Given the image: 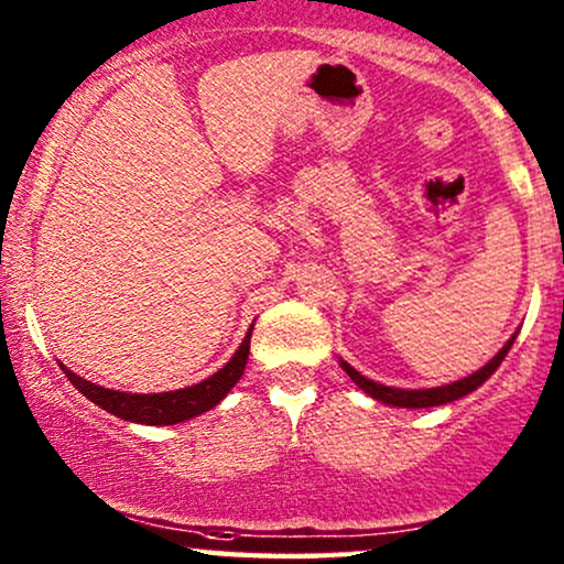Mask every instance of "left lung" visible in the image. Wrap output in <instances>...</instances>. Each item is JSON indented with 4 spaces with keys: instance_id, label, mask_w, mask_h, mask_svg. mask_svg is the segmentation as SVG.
<instances>
[{
    "instance_id": "1",
    "label": "left lung",
    "mask_w": 564,
    "mask_h": 564,
    "mask_svg": "<svg viewBox=\"0 0 564 564\" xmlns=\"http://www.w3.org/2000/svg\"><path fill=\"white\" fill-rule=\"evenodd\" d=\"M514 333L509 340L505 343V348L499 350V354L494 356L491 361L486 364V367H480L478 372H473L469 377H462V380L456 382H448V386H441V388H422V390H406V388H390V386H382V382H375L369 380V377H364L361 372H356L354 367H350L348 361L340 359V367L346 369L350 380L359 386L364 393L372 395L375 401H382L388 403V406H399V409H430V406H443V403H452V401H459L465 399V395L473 393V390H478L482 382L491 377L496 369H499V364L505 361V356L509 354V348H512Z\"/></svg>"
}]
</instances>
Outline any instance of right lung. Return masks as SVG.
<instances>
[{
	"mask_svg": "<svg viewBox=\"0 0 564 564\" xmlns=\"http://www.w3.org/2000/svg\"><path fill=\"white\" fill-rule=\"evenodd\" d=\"M250 335H253V324H250L248 335H245L240 348L235 350V356L216 375L197 382V386L169 390V393H126V390L102 388L97 382L84 380V377L70 372L65 364H59V369L78 393H84L86 399L97 403L105 412L121 416L126 422H137V425H176V422H187L192 416L210 412L237 386V380L245 372V364H248Z\"/></svg>",
	"mask_w": 564,
	"mask_h": 564,
	"instance_id": "obj_1",
	"label": "right lung"
}]
</instances>
